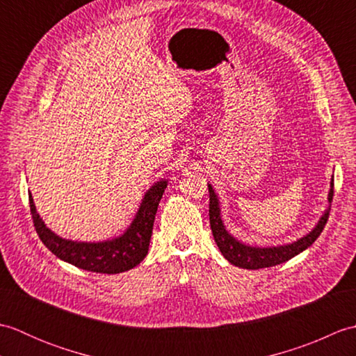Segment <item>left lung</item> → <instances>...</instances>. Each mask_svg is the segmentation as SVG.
Segmentation results:
<instances>
[{"instance_id":"left-lung-1","label":"left lung","mask_w":356,"mask_h":356,"mask_svg":"<svg viewBox=\"0 0 356 356\" xmlns=\"http://www.w3.org/2000/svg\"><path fill=\"white\" fill-rule=\"evenodd\" d=\"M208 191H209V223H211V231H213L216 243L226 260L232 263L234 266L245 268V269H261V268L277 266V264L291 260L292 257L303 252L305 249H307L316 238H318L321 231L324 229V226L327 223L329 213H330V205H329L326 213H324L323 217L320 218L318 225H316L311 232L306 234L303 238L293 241V243L283 245V246H272V248L248 246V245L240 243L238 240L234 238L231 234H228V231H226L222 222L220 208H218V200L213 186L208 185ZM332 199H334V179H332V186L329 191V203H332Z\"/></svg>"}]
</instances>
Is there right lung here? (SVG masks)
<instances>
[{
	"label": "right lung",
	"mask_w": 356,
	"mask_h": 356,
	"mask_svg": "<svg viewBox=\"0 0 356 356\" xmlns=\"http://www.w3.org/2000/svg\"><path fill=\"white\" fill-rule=\"evenodd\" d=\"M165 188L166 180H161V182L151 186L140 203V208L131 226L124 236L115 240L99 241V243L65 240L56 236L49 228H45L40 214L36 213L32 195H29L30 214H32L38 236L58 259L90 272L119 274V272H125L138 266L148 254L154 217Z\"/></svg>",
	"instance_id": "add662e5"
}]
</instances>
